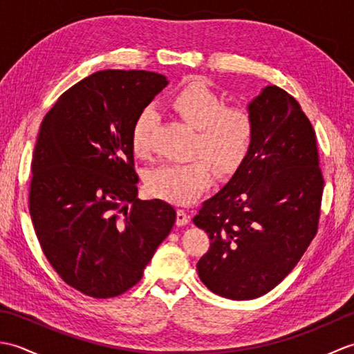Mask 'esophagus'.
Segmentation results:
<instances>
[{
  "label": "esophagus",
  "instance_id": "obj_1",
  "mask_svg": "<svg viewBox=\"0 0 354 354\" xmlns=\"http://www.w3.org/2000/svg\"><path fill=\"white\" fill-rule=\"evenodd\" d=\"M190 221V216L187 214L185 209L183 208H178L176 209V225H179V227H183V225H187Z\"/></svg>",
  "mask_w": 354,
  "mask_h": 354
}]
</instances>
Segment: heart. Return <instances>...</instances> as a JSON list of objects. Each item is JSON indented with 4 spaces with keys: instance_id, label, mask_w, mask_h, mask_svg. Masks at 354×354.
I'll return each mask as SVG.
<instances>
[{
    "instance_id": "1",
    "label": "heart",
    "mask_w": 354,
    "mask_h": 354,
    "mask_svg": "<svg viewBox=\"0 0 354 354\" xmlns=\"http://www.w3.org/2000/svg\"><path fill=\"white\" fill-rule=\"evenodd\" d=\"M170 106L196 129L187 162L164 164L150 170L146 185L150 194L173 204H190L213 183V167L227 175L239 169L254 145L257 124L250 108L225 104V100L204 80H192L170 97ZM156 112L142 108L135 117L131 145L135 155L152 152V132Z\"/></svg>"
}]
</instances>
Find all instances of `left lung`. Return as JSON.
<instances>
[{
	"mask_svg": "<svg viewBox=\"0 0 354 354\" xmlns=\"http://www.w3.org/2000/svg\"><path fill=\"white\" fill-rule=\"evenodd\" d=\"M248 108L257 124L250 153L193 217L209 237L201 281L230 299L265 295L295 268L318 231L324 189L315 131L299 103L269 85Z\"/></svg>",
	"mask_w": 354,
	"mask_h": 354,
	"instance_id": "left-lung-1",
	"label": "left lung"
}]
</instances>
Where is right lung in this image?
<instances>
[{
  "mask_svg": "<svg viewBox=\"0 0 354 354\" xmlns=\"http://www.w3.org/2000/svg\"><path fill=\"white\" fill-rule=\"evenodd\" d=\"M169 82L141 70L80 80L44 117L32 160L28 208L44 255L62 280L93 298L137 284L176 212L141 201L131 131Z\"/></svg>",
  "mask_w": 354,
  "mask_h": 354,
  "instance_id": "obj_1",
  "label": "right lung"
}]
</instances>
